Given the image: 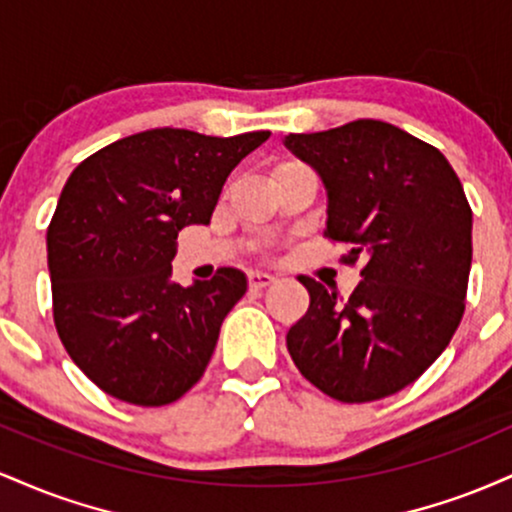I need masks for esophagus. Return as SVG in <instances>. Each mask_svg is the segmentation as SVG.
<instances>
[{
    "mask_svg": "<svg viewBox=\"0 0 512 512\" xmlns=\"http://www.w3.org/2000/svg\"><path fill=\"white\" fill-rule=\"evenodd\" d=\"M248 281L252 289H267V286L274 284V276L267 274V272H250L248 274Z\"/></svg>",
    "mask_w": 512,
    "mask_h": 512,
    "instance_id": "obj_1",
    "label": "esophagus"
}]
</instances>
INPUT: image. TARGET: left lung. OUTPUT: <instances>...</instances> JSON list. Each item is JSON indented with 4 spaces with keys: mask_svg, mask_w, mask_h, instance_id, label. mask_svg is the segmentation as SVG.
<instances>
[{
    "mask_svg": "<svg viewBox=\"0 0 512 512\" xmlns=\"http://www.w3.org/2000/svg\"><path fill=\"white\" fill-rule=\"evenodd\" d=\"M284 144L327 190L325 236L363 260L342 301L310 276V308L286 334L289 354L317 390L346 404L375 402L414 383L460 325L472 267V209L436 146L380 120Z\"/></svg>",
    "mask_w": 512,
    "mask_h": 512,
    "instance_id": "1",
    "label": "left lung"
}]
</instances>
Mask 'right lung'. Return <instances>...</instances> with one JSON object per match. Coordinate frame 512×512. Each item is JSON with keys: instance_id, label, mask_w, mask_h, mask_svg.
Masks as SVG:
<instances>
[{"instance_id": "add662e5", "label": "right lung", "mask_w": 512, "mask_h": 512, "mask_svg": "<svg viewBox=\"0 0 512 512\" xmlns=\"http://www.w3.org/2000/svg\"><path fill=\"white\" fill-rule=\"evenodd\" d=\"M267 139L146 129L72 170L48 226L52 315L67 354L110 397L163 407L204 375L248 279L223 267L185 289L170 262L178 233L207 226L231 170Z\"/></svg>"}]
</instances>
